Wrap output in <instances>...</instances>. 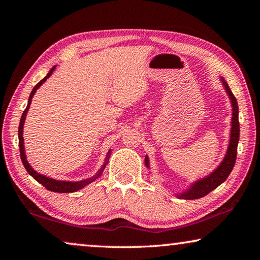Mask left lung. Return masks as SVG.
<instances>
[{"label": "left lung", "mask_w": 260, "mask_h": 260, "mask_svg": "<svg viewBox=\"0 0 260 260\" xmlns=\"http://www.w3.org/2000/svg\"><path fill=\"white\" fill-rule=\"evenodd\" d=\"M222 85L225 87L226 91L230 95V99L232 101L233 105V118H232V131H231V141L230 146H228V150L225 158L221 164L219 165L217 170L213 173H211L209 177L200 180L192 184L190 189L187 191H183L182 193L178 195L179 199L181 200H197L201 197H204L208 195L217 187H219L231 174L233 167L235 165L236 161V155H237V143H239L240 139V122H239V105H237V101L235 96L233 95L232 90L228 87L227 82L221 79ZM146 165L149 166L148 157H146Z\"/></svg>", "instance_id": "left-lung-1"}]
</instances>
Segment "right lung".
I'll return each mask as SVG.
<instances>
[{
	"label": "right lung",
	"instance_id": "obj_1",
	"mask_svg": "<svg viewBox=\"0 0 260 260\" xmlns=\"http://www.w3.org/2000/svg\"><path fill=\"white\" fill-rule=\"evenodd\" d=\"M56 68V65L54 68H52L49 73L47 74V76L42 79V80L40 82L37 83V86H35L33 88V90L30 91V95H29V99H28V103H27V107H26V109L24 110L23 114H21V118H20V122H19V128H18V138H19V150H20V159L21 161H23V165L26 169V171H27L29 175H32V177L37 180L38 182H40L43 187H45L46 189H48V190L50 191H55V192H74L79 190V189H81L83 187H86L87 184H89L94 181V180L98 179L101 174H102L103 170L105 165L108 164V159H109V156H110V152H108V157H107V160H105L104 165L102 166V169H101L99 171V173L95 175V177L93 178H89V179H86V180H82V181H78V182H70V181H58V180H55V179H51V178H48V177H45V175H41L40 173L35 172V171L32 169V167L29 166L28 161L26 160V156H25V150H24V138H23V126H24V122H25V118H26V114H27V111L29 109V105H30V102H32V98L35 94V91H37V89L39 87H40L43 82H45L48 78H49L51 76V73L54 72V70Z\"/></svg>",
	"mask_w": 260,
	"mask_h": 260
}]
</instances>
